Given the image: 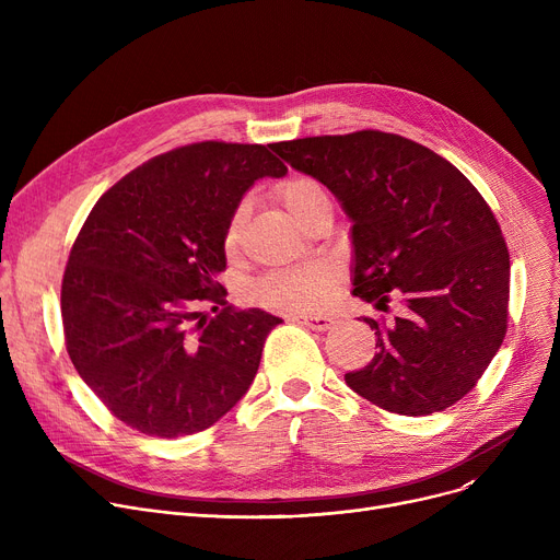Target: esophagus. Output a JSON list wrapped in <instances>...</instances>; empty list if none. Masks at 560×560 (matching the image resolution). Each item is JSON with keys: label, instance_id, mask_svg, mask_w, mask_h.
Wrapping results in <instances>:
<instances>
[{"label": "esophagus", "instance_id": "1", "mask_svg": "<svg viewBox=\"0 0 560 560\" xmlns=\"http://www.w3.org/2000/svg\"><path fill=\"white\" fill-rule=\"evenodd\" d=\"M295 319L313 331H327L336 325V319L331 315H298Z\"/></svg>", "mask_w": 560, "mask_h": 560}]
</instances>
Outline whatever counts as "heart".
Returning a JSON list of instances; mask_svg holds the SVG:
<instances>
[{"label":"heart","mask_w":560,"mask_h":560,"mask_svg":"<svg viewBox=\"0 0 560 560\" xmlns=\"http://www.w3.org/2000/svg\"><path fill=\"white\" fill-rule=\"evenodd\" d=\"M277 199L285 209V213L300 222L306 213L317 209L319 203H327L329 195L313 176H290L279 188ZM245 206L233 213L226 233H224V249L233 254L241 245V235L245 226ZM340 279V272L331 262H311L304 268L279 270L268 277L258 279L252 285V298L270 308L283 311H315L325 304Z\"/></svg>","instance_id":"1"}]
</instances>
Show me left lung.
Returning <instances> with one entry per match:
<instances>
[{
    "label": "left lung",
    "mask_w": 560,
    "mask_h": 560,
    "mask_svg": "<svg viewBox=\"0 0 560 560\" xmlns=\"http://www.w3.org/2000/svg\"><path fill=\"white\" fill-rule=\"evenodd\" d=\"M325 184L351 222V295L386 311L365 317L378 351L347 386L399 416H431L469 390L502 347L511 260L490 206L429 147L384 131L270 144Z\"/></svg>",
    "instance_id": "8db88e82"
}]
</instances>
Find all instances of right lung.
I'll use <instances>...</instances> for the list:
<instances>
[{
  "label": "right lung",
  "instance_id": "1",
  "mask_svg": "<svg viewBox=\"0 0 560 560\" xmlns=\"http://www.w3.org/2000/svg\"><path fill=\"white\" fill-rule=\"evenodd\" d=\"M285 172L265 144L206 140L147 161L93 206L68 258L61 315L79 376L117 420L190 435L249 390L283 319L224 302V233L245 192ZM199 303L219 315L209 320Z\"/></svg>",
  "mask_w": 560,
  "mask_h": 560
}]
</instances>
